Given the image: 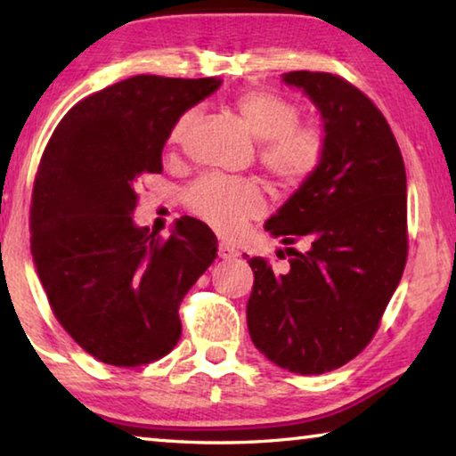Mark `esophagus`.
Returning a JSON list of instances; mask_svg holds the SVG:
<instances>
[{"mask_svg": "<svg viewBox=\"0 0 456 456\" xmlns=\"http://www.w3.org/2000/svg\"><path fill=\"white\" fill-rule=\"evenodd\" d=\"M217 256L221 259H233V257H237V249H233V247L227 245V243H219Z\"/></svg>", "mask_w": 456, "mask_h": 456, "instance_id": "obj_1", "label": "esophagus"}]
</instances>
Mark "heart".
I'll return each mask as SVG.
<instances>
[{
	"instance_id": "heart-1",
	"label": "heart",
	"mask_w": 456,
	"mask_h": 456,
	"mask_svg": "<svg viewBox=\"0 0 456 456\" xmlns=\"http://www.w3.org/2000/svg\"><path fill=\"white\" fill-rule=\"evenodd\" d=\"M233 108L247 130L261 141L259 160L277 183L293 187L305 181L322 160L323 142L318 130L297 126L299 110L275 92L247 90L233 100ZM195 112H183L168 133V146L183 144ZM189 211L221 233L233 235L245 221L265 211V199L256 181L223 179L207 175L184 195Z\"/></svg>"
}]
</instances>
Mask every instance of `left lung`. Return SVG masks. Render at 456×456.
<instances>
[{"label": "left lung", "instance_id": "8db88e82", "mask_svg": "<svg viewBox=\"0 0 456 456\" xmlns=\"http://www.w3.org/2000/svg\"><path fill=\"white\" fill-rule=\"evenodd\" d=\"M281 82L318 108L323 151L318 168L265 223L291 256L288 272L275 275L264 257L245 256L256 277L247 328L273 364L323 374L366 348L403 277L406 171L388 122L358 88L307 70Z\"/></svg>", "mask_w": 456, "mask_h": 456}]
</instances>
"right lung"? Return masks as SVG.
I'll list each match as a JSON object with an SVG mask.
<instances>
[{
    "label": "right lung",
    "instance_id": "right-lung-1",
    "mask_svg": "<svg viewBox=\"0 0 456 456\" xmlns=\"http://www.w3.org/2000/svg\"><path fill=\"white\" fill-rule=\"evenodd\" d=\"M221 82L133 76L80 100L45 146L29 213L34 265L58 322L104 364L167 356L181 299L217 257L203 221L176 219L160 239L133 215L142 176L163 173L176 118Z\"/></svg>",
    "mask_w": 456,
    "mask_h": 456
}]
</instances>
